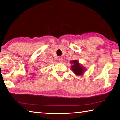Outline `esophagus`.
I'll return each instance as SVG.
<instances>
[{
  "label": "esophagus",
  "mask_w": 120,
  "mask_h": 120,
  "mask_svg": "<svg viewBox=\"0 0 120 120\" xmlns=\"http://www.w3.org/2000/svg\"><path fill=\"white\" fill-rule=\"evenodd\" d=\"M58 60H59V61L60 62H63V58H61V57H59V59Z\"/></svg>",
  "instance_id": "esophagus-1"
}]
</instances>
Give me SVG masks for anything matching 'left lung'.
<instances>
[{
    "instance_id": "obj_1",
    "label": "left lung",
    "mask_w": 120,
    "mask_h": 120,
    "mask_svg": "<svg viewBox=\"0 0 120 120\" xmlns=\"http://www.w3.org/2000/svg\"><path fill=\"white\" fill-rule=\"evenodd\" d=\"M70 63L71 64V70L74 74H75L77 76H81L84 74L85 69L81 64L79 63L77 60H72L70 61Z\"/></svg>"
}]
</instances>
